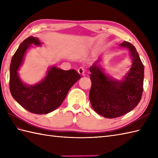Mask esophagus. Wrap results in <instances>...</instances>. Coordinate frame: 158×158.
<instances>
[{
	"label": "esophagus",
	"instance_id": "obj_1",
	"mask_svg": "<svg viewBox=\"0 0 158 158\" xmlns=\"http://www.w3.org/2000/svg\"><path fill=\"white\" fill-rule=\"evenodd\" d=\"M85 69L84 68H80L78 69V72L80 73V75H82V76L85 75Z\"/></svg>",
	"mask_w": 158,
	"mask_h": 158
}]
</instances>
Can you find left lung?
<instances>
[{
    "mask_svg": "<svg viewBox=\"0 0 158 158\" xmlns=\"http://www.w3.org/2000/svg\"><path fill=\"white\" fill-rule=\"evenodd\" d=\"M120 47L127 48L132 65L120 80L105 73L98 59L90 66L92 82L89 99L94 111L106 118L122 116L132 111L141 99L144 79V66L136 48L124 41Z\"/></svg>",
    "mask_w": 158,
    "mask_h": 158,
    "instance_id": "1",
    "label": "left lung"
}]
</instances>
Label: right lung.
Masks as SVG:
<instances>
[{"instance_id":"add662e5","label":"right lung","mask_w":158,"mask_h":158,"mask_svg":"<svg viewBox=\"0 0 158 158\" xmlns=\"http://www.w3.org/2000/svg\"><path fill=\"white\" fill-rule=\"evenodd\" d=\"M31 44L40 46L42 43L38 38L30 36L20 44L13 56L10 65V92L26 110L36 114H47L61 106L69 90L81 76L75 69L65 71L54 65L48 68L41 81L34 85L23 83L18 71Z\"/></svg>"}]
</instances>
